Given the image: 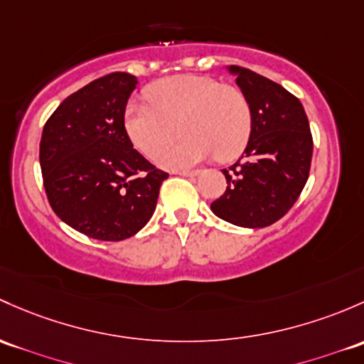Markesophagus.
Here are the masks:
<instances>
[{
  "instance_id": "34e87169",
  "label": "esophagus",
  "mask_w": 364,
  "mask_h": 364,
  "mask_svg": "<svg viewBox=\"0 0 364 364\" xmlns=\"http://www.w3.org/2000/svg\"><path fill=\"white\" fill-rule=\"evenodd\" d=\"M176 174L186 176V178H195V176L200 174V171H198V169H195V171H178V172H176Z\"/></svg>"
}]
</instances>
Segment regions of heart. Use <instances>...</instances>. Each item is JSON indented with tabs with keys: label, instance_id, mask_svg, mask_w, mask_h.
I'll return each mask as SVG.
<instances>
[{
	"label": "heart",
	"instance_id": "b5f03b06",
	"mask_svg": "<svg viewBox=\"0 0 364 364\" xmlns=\"http://www.w3.org/2000/svg\"><path fill=\"white\" fill-rule=\"evenodd\" d=\"M148 102H129L122 125L129 141L144 156H156L166 169H185L213 155L235 160L252 132L250 99L242 90L213 76L179 75L159 80L144 90ZM186 137L172 147L175 125ZM168 148L166 149L165 146Z\"/></svg>",
	"mask_w": 364,
	"mask_h": 364
}]
</instances>
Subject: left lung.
<instances>
[{"instance_id":"8db88e82","label":"left lung","mask_w":364,"mask_h":364,"mask_svg":"<svg viewBox=\"0 0 364 364\" xmlns=\"http://www.w3.org/2000/svg\"><path fill=\"white\" fill-rule=\"evenodd\" d=\"M250 99L252 132L240 162L221 172L227 192L211 204L221 220L263 228L281 220L309 179L312 134L301 102L284 87L240 66H227Z\"/></svg>"}]
</instances>
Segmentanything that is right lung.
Returning <instances> with one entry per match:
<instances>
[{
	"instance_id": "obj_1",
	"label": "right lung",
	"mask_w": 364,
	"mask_h": 364,
	"mask_svg": "<svg viewBox=\"0 0 364 364\" xmlns=\"http://www.w3.org/2000/svg\"><path fill=\"white\" fill-rule=\"evenodd\" d=\"M137 78L112 73L64 99L43 127L40 166L53 213L99 240H124L150 221L167 172L134 150L122 125Z\"/></svg>"
}]
</instances>
